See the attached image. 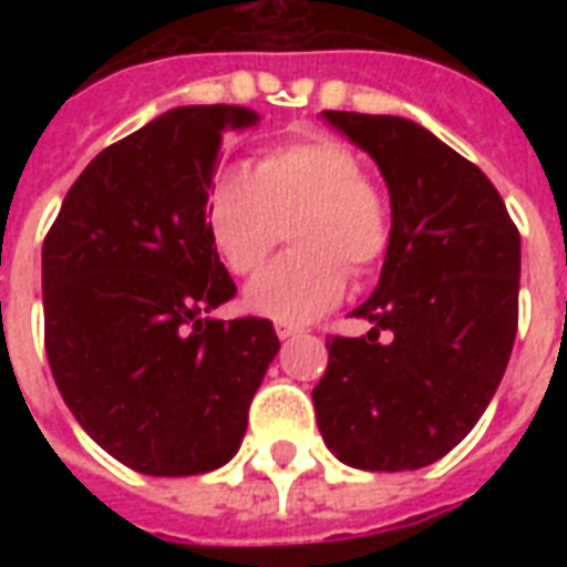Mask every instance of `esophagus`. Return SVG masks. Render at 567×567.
<instances>
[{"mask_svg": "<svg viewBox=\"0 0 567 567\" xmlns=\"http://www.w3.org/2000/svg\"><path fill=\"white\" fill-rule=\"evenodd\" d=\"M276 333H279V340H291V337H300V328L295 324H276Z\"/></svg>", "mask_w": 567, "mask_h": 567, "instance_id": "34e87169", "label": "esophagus"}]
</instances>
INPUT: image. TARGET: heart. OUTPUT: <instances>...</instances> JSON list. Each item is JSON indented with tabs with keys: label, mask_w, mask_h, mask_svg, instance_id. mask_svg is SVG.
<instances>
[{
	"label": "heart",
	"mask_w": 567,
	"mask_h": 567,
	"mask_svg": "<svg viewBox=\"0 0 567 567\" xmlns=\"http://www.w3.org/2000/svg\"><path fill=\"white\" fill-rule=\"evenodd\" d=\"M288 251L248 282V312L279 324H307L346 295V270L370 272L392 243V206L361 157L333 136H307L264 151L251 173L224 169L206 197V234L236 276L267 260L282 227Z\"/></svg>",
	"instance_id": "obj_1"
}]
</instances>
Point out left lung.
Masks as SVG:
<instances>
[{
	"label": "left lung",
	"instance_id": "obj_1",
	"mask_svg": "<svg viewBox=\"0 0 567 567\" xmlns=\"http://www.w3.org/2000/svg\"><path fill=\"white\" fill-rule=\"evenodd\" d=\"M368 151L392 199L380 285L331 337L312 389L328 450L361 471H416L458 446L498 389L519 321V230L458 151L406 117L321 112ZM389 330L393 340L379 343Z\"/></svg>",
	"mask_w": 567,
	"mask_h": 567
}]
</instances>
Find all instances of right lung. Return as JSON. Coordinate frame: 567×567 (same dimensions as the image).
<instances>
[{
    "mask_svg": "<svg viewBox=\"0 0 567 567\" xmlns=\"http://www.w3.org/2000/svg\"><path fill=\"white\" fill-rule=\"evenodd\" d=\"M258 115L182 105L100 151L42 246L44 349L63 401L112 458L190 476L236 455L279 352L267 319H209L236 295L206 234L224 133Z\"/></svg>",
    "mask_w": 567,
    "mask_h": 567,
    "instance_id": "right-lung-1",
    "label": "right lung"
}]
</instances>
